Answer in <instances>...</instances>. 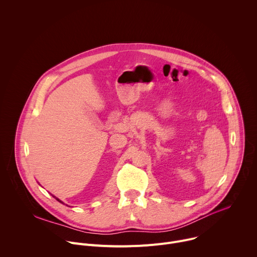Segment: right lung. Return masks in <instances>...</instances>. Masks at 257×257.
<instances>
[{"mask_svg": "<svg viewBox=\"0 0 257 257\" xmlns=\"http://www.w3.org/2000/svg\"><path fill=\"white\" fill-rule=\"evenodd\" d=\"M53 197H54V198H56V199H57V200H58V201H59V202H61V203H63V204H65V203H64V202H63V201H61V200H60V199H59V198H57V197H56V196H54V195H53Z\"/></svg>", "mask_w": 257, "mask_h": 257, "instance_id": "right-lung-1", "label": "right lung"}]
</instances>
